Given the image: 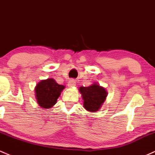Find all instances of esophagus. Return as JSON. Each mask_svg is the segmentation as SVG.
<instances>
[{
  "mask_svg": "<svg viewBox=\"0 0 155 155\" xmlns=\"http://www.w3.org/2000/svg\"><path fill=\"white\" fill-rule=\"evenodd\" d=\"M76 84V81H75V80H74V79L70 80V81H69L68 82V86L70 87H75Z\"/></svg>",
  "mask_w": 155,
  "mask_h": 155,
  "instance_id": "obj_1",
  "label": "esophagus"
}]
</instances>
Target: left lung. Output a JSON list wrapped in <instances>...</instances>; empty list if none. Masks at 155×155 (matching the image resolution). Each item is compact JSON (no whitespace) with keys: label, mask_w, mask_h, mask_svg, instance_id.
<instances>
[{"label":"left lung","mask_w":155,"mask_h":155,"mask_svg":"<svg viewBox=\"0 0 155 155\" xmlns=\"http://www.w3.org/2000/svg\"><path fill=\"white\" fill-rule=\"evenodd\" d=\"M79 91L84 100V108L92 113L100 110L108 95L106 89L97 83L89 87H80Z\"/></svg>","instance_id":"left-lung-1"}]
</instances>
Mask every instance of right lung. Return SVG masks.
Segmentation results:
<instances>
[{"label": "right lung", "mask_w": 155, "mask_h": 155, "mask_svg": "<svg viewBox=\"0 0 155 155\" xmlns=\"http://www.w3.org/2000/svg\"><path fill=\"white\" fill-rule=\"evenodd\" d=\"M65 87L59 84L52 78L44 79L35 87L37 103L42 108H50L54 106Z\"/></svg>", "instance_id": "add662e5"}]
</instances>
